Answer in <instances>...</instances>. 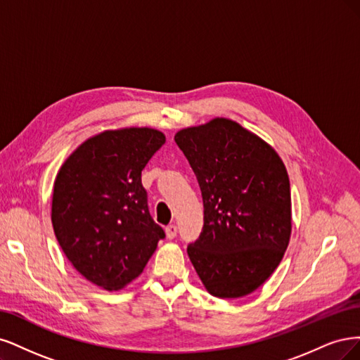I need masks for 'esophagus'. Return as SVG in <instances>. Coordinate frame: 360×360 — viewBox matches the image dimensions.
<instances>
[{"instance_id": "34e87169", "label": "esophagus", "mask_w": 360, "mask_h": 360, "mask_svg": "<svg viewBox=\"0 0 360 360\" xmlns=\"http://www.w3.org/2000/svg\"><path fill=\"white\" fill-rule=\"evenodd\" d=\"M166 236L169 239H173L176 236V226L175 224H170V226L166 227Z\"/></svg>"}]
</instances>
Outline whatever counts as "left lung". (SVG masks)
Segmentation results:
<instances>
[{
  "label": "left lung",
  "mask_w": 360,
  "mask_h": 360,
  "mask_svg": "<svg viewBox=\"0 0 360 360\" xmlns=\"http://www.w3.org/2000/svg\"><path fill=\"white\" fill-rule=\"evenodd\" d=\"M175 142L203 199V230L188 245V257L212 296H247L278 268L292 235L283 160L263 139L229 118L182 129Z\"/></svg>",
  "instance_id": "obj_1"
}]
</instances>
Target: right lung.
<instances>
[{"mask_svg":"<svg viewBox=\"0 0 360 360\" xmlns=\"http://www.w3.org/2000/svg\"><path fill=\"white\" fill-rule=\"evenodd\" d=\"M165 142L149 127L104 130L56 173L51 218L58 243L80 275L109 292L141 275L165 238L142 185V170Z\"/></svg>","mask_w":360,"mask_h":360,"instance_id":"add662e5","label":"right lung"}]
</instances>
